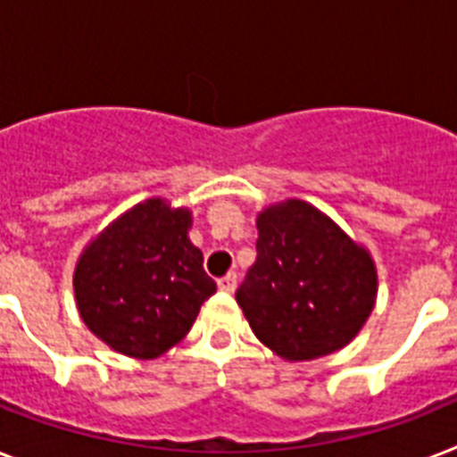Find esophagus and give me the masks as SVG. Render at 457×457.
<instances>
[{"label":"esophagus","mask_w":457,"mask_h":457,"mask_svg":"<svg viewBox=\"0 0 457 457\" xmlns=\"http://www.w3.org/2000/svg\"><path fill=\"white\" fill-rule=\"evenodd\" d=\"M218 287H220V292L225 294H232L237 289V275L235 272H228L225 278L218 279Z\"/></svg>","instance_id":"34e87169"}]
</instances>
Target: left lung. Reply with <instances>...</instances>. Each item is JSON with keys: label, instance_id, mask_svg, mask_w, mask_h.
Segmentation results:
<instances>
[{"label": "left lung", "instance_id": "obj_1", "mask_svg": "<svg viewBox=\"0 0 457 457\" xmlns=\"http://www.w3.org/2000/svg\"><path fill=\"white\" fill-rule=\"evenodd\" d=\"M256 228L258 258L237 289V303L258 341L289 362L351 344L375 308L370 251L301 199L263 208Z\"/></svg>", "mask_w": 457, "mask_h": 457}]
</instances>
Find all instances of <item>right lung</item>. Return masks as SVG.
Masks as SVG:
<instances>
[{"label": "right lung", "instance_id": "obj_1", "mask_svg": "<svg viewBox=\"0 0 457 457\" xmlns=\"http://www.w3.org/2000/svg\"><path fill=\"white\" fill-rule=\"evenodd\" d=\"M189 228V208L154 196L118 215L82 249L75 305L89 332L116 353L139 361L163 355L215 294Z\"/></svg>", "mask_w": 457, "mask_h": 457}]
</instances>
